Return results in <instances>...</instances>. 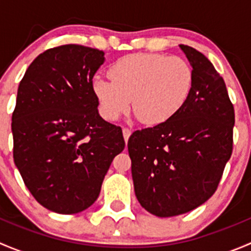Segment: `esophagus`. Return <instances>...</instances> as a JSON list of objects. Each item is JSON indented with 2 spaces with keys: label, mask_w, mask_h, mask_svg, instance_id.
I'll use <instances>...</instances> for the list:
<instances>
[{
  "label": "esophagus",
  "mask_w": 251,
  "mask_h": 251,
  "mask_svg": "<svg viewBox=\"0 0 251 251\" xmlns=\"http://www.w3.org/2000/svg\"><path fill=\"white\" fill-rule=\"evenodd\" d=\"M123 135H124V138H125V141L127 142L128 137H130V135H131V130H130V128L124 127L123 128Z\"/></svg>",
  "instance_id": "1"
}]
</instances>
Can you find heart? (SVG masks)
Listing matches in <instances>:
<instances>
[{
  "mask_svg": "<svg viewBox=\"0 0 251 251\" xmlns=\"http://www.w3.org/2000/svg\"><path fill=\"white\" fill-rule=\"evenodd\" d=\"M110 78L95 76L91 87L105 120H116L132 109L142 123L160 125L186 104L193 86V72L179 57L133 53L109 67Z\"/></svg>",
  "mask_w": 251,
  "mask_h": 251,
  "instance_id": "heart-1",
  "label": "heart"
}]
</instances>
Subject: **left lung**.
Wrapping results in <instances>:
<instances>
[{
    "label": "left lung",
    "instance_id": "8db88e82",
    "mask_svg": "<svg viewBox=\"0 0 251 251\" xmlns=\"http://www.w3.org/2000/svg\"><path fill=\"white\" fill-rule=\"evenodd\" d=\"M193 72L181 110L127 142L137 201L159 217L186 214L216 191L233 147L234 109L224 78L203 53L179 45Z\"/></svg>",
    "mask_w": 251,
    "mask_h": 251
}]
</instances>
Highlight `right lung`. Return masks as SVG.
Segmentation results:
<instances>
[{"label": "right lung", "mask_w": 251, "mask_h": 251, "mask_svg": "<svg viewBox=\"0 0 251 251\" xmlns=\"http://www.w3.org/2000/svg\"><path fill=\"white\" fill-rule=\"evenodd\" d=\"M104 52L80 45L50 48L34 59L18 87L12 115L14 164L42 206L77 214L100 196L123 131L98 113L91 82Z\"/></svg>", "instance_id": "1"}]
</instances>
